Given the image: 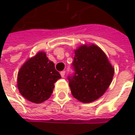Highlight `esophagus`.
<instances>
[{"label": "esophagus", "mask_w": 135, "mask_h": 135, "mask_svg": "<svg viewBox=\"0 0 135 135\" xmlns=\"http://www.w3.org/2000/svg\"><path fill=\"white\" fill-rule=\"evenodd\" d=\"M61 77H64V75H65V71H61Z\"/></svg>", "instance_id": "34e87169"}]
</instances>
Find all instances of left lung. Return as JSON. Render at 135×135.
Returning a JSON list of instances; mask_svg holds the SVG:
<instances>
[{
  "label": "left lung",
  "instance_id": "obj_1",
  "mask_svg": "<svg viewBox=\"0 0 135 135\" xmlns=\"http://www.w3.org/2000/svg\"><path fill=\"white\" fill-rule=\"evenodd\" d=\"M75 74L69 78L74 98L89 103L96 100L109 88L114 68L101 48L94 43L79 45L74 50Z\"/></svg>",
  "mask_w": 135,
  "mask_h": 135
}]
</instances>
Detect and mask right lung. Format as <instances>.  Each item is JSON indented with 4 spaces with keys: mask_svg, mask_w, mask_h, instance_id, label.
<instances>
[{
    "mask_svg": "<svg viewBox=\"0 0 135 135\" xmlns=\"http://www.w3.org/2000/svg\"><path fill=\"white\" fill-rule=\"evenodd\" d=\"M61 78L54 64L44 51H39L24 63L17 75V88L29 101L41 103L53 93L54 84Z\"/></svg>",
    "mask_w": 135,
    "mask_h": 135,
    "instance_id": "obj_1",
    "label": "right lung"
}]
</instances>
